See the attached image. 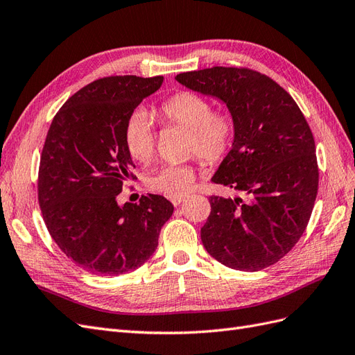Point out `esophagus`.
I'll use <instances>...</instances> for the list:
<instances>
[{
  "mask_svg": "<svg viewBox=\"0 0 355 355\" xmlns=\"http://www.w3.org/2000/svg\"><path fill=\"white\" fill-rule=\"evenodd\" d=\"M185 200V197H179V198H171V202H173V206H180V202Z\"/></svg>",
  "mask_w": 355,
  "mask_h": 355,
  "instance_id": "esophagus-1",
  "label": "esophagus"
}]
</instances>
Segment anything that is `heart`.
<instances>
[{"instance_id":"1","label":"heart","mask_w":355,"mask_h":355,"mask_svg":"<svg viewBox=\"0 0 355 355\" xmlns=\"http://www.w3.org/2000/svg\"><path fill=\"white\" fill-rule=\"evenodd\" d=\"M161 114L168 123L191 130L189 153L198 154L207 163L220 161L228 153L232 124L228 116L213 114L210 102L192 92H180L161 105ZM127 153L139 163H148L155 153V130L149 114L139 108L128 115L124 127ZM148 187L168 198L184 197L194 184V171L188 166L168 164L149 175Z\"/></svg>"}]
</instances>
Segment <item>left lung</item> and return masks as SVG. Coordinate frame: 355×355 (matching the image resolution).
<instances>
[{"label":"left lung","mask_w":355,"mask_h":355,"mask_svg":"<svg viewBox=\"0 0 355 355\" xmlns=\"http://www.w3.org/2000/svg\"><path fill=\"white\" fill-rule=\"evenodd\" d=\"M187 89L227 105L234 141L211 180L244 197H210L204 249L232 270L256 272L304 234L318 189L315 142L299 106L266 75L213 67L176 75Z\"/></svg>","instance_id":"left-lung-1"}]
</instances>
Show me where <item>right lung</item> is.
<instances>
[{
	"label": "right lung",
	"mask_w": 355,
	"mask_h": 355,
	"mask_svg": "<svg viewBox=\"0 0 355 355\" xmlns=\"http://www.w3.org/2000/svg\"><path fill=\"white\" fill-rule=\"evenodd\" d=\"M163 77H106L85 85L62 106L42 148L38 200L59 249L84 271L121 275L157 249L173 204L161 196L116 200L135 167L124 127Z\"/></svg>",
	"instance_id": "right-lung-1"
}]
</instances>
